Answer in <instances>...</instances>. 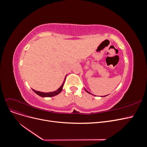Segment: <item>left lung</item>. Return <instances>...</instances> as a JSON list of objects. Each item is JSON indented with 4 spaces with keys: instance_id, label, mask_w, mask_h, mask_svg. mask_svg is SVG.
I'll return each instance as SVG.
<instances>
[{
    "instance_id": "8db88e82",
    "label": "left lung",
    "mask_w": 147,
    "mask_h": 147,
    "mask_svg": "<svg viewBox=\"0 0 147 147\" xmlns=\"http://www.w3.org/2000/svg\"><path fill=\"white\" fill-rule=\"evenodd\" d=\"M85 90H86V92H88V93H89V94H91V93H90V92H88V91H87V90H86V89H85ZM105 96H104V97H105Z\"/></svg>"
}]
</instances>
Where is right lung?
<instances>
[{
    "instance_id": "right-lung-1",
    "label": "right lung",
    "mask_w": 147,
    "mask_h": 147,
    "mask_svg": "<svg viewBox=\"0 0 147 147\" xmlns=\"http://www.w3.org/2000/svg\"><path fill=\"white\" fill-rule=\"evenodd\" d=\"M67 76V75H66ZM66 76L65 77V78H64V82L62 84V85L60 86L59 88L57 89V90L55 91H53V92H40V91H35L34 90H32L33 91L36 93V94L37 95H38L39 96H41L42 97H53V96H56L57 94H59V93L61 92L62 90H63V85L64 84V82H65V78H66Z\"/></svg>"
}]
</instances>
